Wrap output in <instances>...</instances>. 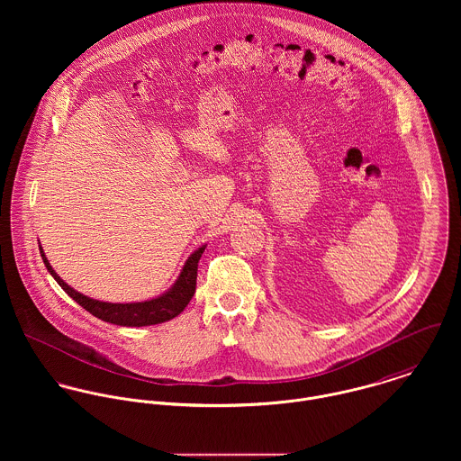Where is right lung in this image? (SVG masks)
<instances>
[{"label":"right lung","instance_id":"right-lung-1","mask_svg":"<svg viewBox=\"0 0 461 461\" xmlns=\"http://www.w3.org/2000/svg\"><path fill=\"white\" fill-rule=\"evenodd\" d=\"M39 250H41L42 261L46 264L48 271L51 273V276L60 284V287L74 302H77L92 316H95L106 323H112V325H121V327H150V325L170 321L186 309L192 296L195 294L198 261L205 250V245H202L186 259L177 280L174 282V285L168 291H165L163 294H159L152 300L134 302V303H110V302L94 300V298H88V296L77 293L59 276V273L53 269V266L44 256V250L41 245H39Z\"/></svg>","mask_w":461,"mask_h":461}]
</instances>
